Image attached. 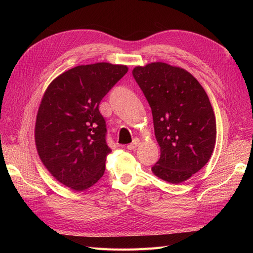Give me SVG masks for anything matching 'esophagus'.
Segmentation results:
<instances>
[{"mask_svg":"<svg viewBox=\"0 0 253 253\" xmlns=\"http://www.w3.org/2000/svg\"><path fill=\"white\" fill-rule=\"evenodd\" d=\"M139 143H140V140L138 138H135L132 143L126 145V148H127V150H135L137 147H138Z\"/></svg>","mask_w":253,"mask_h":253,"instance_id":"34e87169","label":"esophagus"}]
</instances>
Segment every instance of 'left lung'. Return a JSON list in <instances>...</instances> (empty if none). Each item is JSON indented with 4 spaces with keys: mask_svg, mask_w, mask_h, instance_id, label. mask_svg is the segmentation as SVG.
<instances>
[{
    "mask_svg": "<svg viewBox=\"0 0 253 253\" xmlns=\"http://www.w3.org/2000/svg\"><path fill=\"white\" fill-rule=\"evenodd\" d=\"M151 106L160 158L152 167L157 177L180 183L209 162L216 122L208 95L192 75L164 62L132 72Z\"/></svg>",
    "mask_w": 253,
    "mask_h": 253,
    "instance_id": "1",
    "label": "left lung"
}]
</instances>
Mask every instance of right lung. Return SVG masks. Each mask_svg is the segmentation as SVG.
Segmentation results:
<instances>
[{
    "instance_id": "obj_1",
    "label": "right lung",
    "mask_w": 253,
    "mask_h": 253,
    "mask_svg": "<svg viewBox=\"0 0 253 253\" xmlns=\"http://www.w3.org/2000/svg\"><path fill=\"white\" fill-rule=\"evenodd\" d=\"M127 66L79 65L52 80L37 114L35 139L41 162L62 185L84 191L102 177L112 152L99 104Z\"/></svg>"
}]
</instances>
